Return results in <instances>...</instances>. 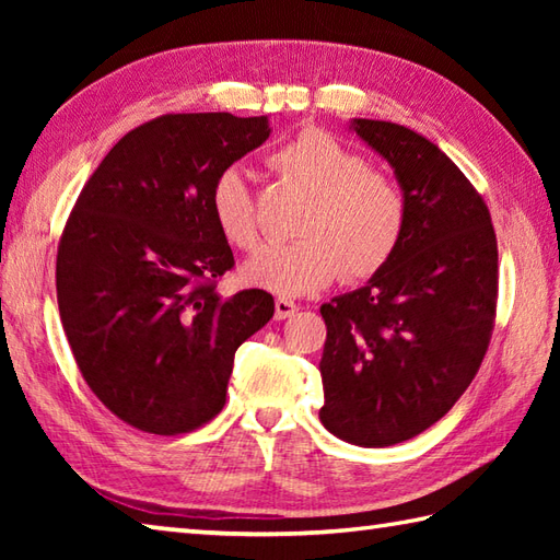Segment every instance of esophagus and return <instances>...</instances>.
<instances>
[{
	"label": "esophagus",
	"mask_w": 560,
	"mask_h": 560,
	"mask_svg": "<svg viewBox=\"0 0 560 560\" xmlns=\"http://www.w3.org/2000/svg\"><path fill=\"white\" fill-rule=\"evenodd\" d=\"M295 313H299V305L289 299H277V303H273V317L277 319H289Z\"/></svg>",
	"instance_id": "esophagus-1"
}]
</instances>
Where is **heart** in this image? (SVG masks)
Listing matches in <instances>:
<instances>
[{
	"mask_svg": "<svg viewBox=\"0 0 560 560\" xmlns=\"http://www.w3.org/2000/svg\"><path fill=\"white\" fill-rule=\"evenodd\" d=\"M271 165L311 197L295 223L299 241L259 249L243 267L249 287L295 299L323 291L339 273L347 283L373 279L397 255L409 201L395 177L368 168L363 153L307 127L271 153ZM209 209L233 247H257V205L241 165H225L213 177Z\"/></svg>",
	"mask_w": 560,
	"mask_h": 560,
	"instance_id": "1",
	"label": "heart"
}]
</instances>
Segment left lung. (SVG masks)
Listing matches in <instances>:
<instances>
[{
    "label": "left lung",
    "instance_id": "8db88e82",
    "mask_svg": "<svg viewBox=\"0 0 560 560\" xmlns=\"http://www.w3.org/2000/svg\"><path fill=\"white\" fill-rule=\"evenodd\" d=\"M353 129L395 168L409 223L383 271L319 307V421L347 443L387 447L443 419L477 375L495 325L498 243L483 197L433 141L363 117Z\"/></svg>",
    "mask_w": 560,
    "mask_h": 560
}]
</instances>
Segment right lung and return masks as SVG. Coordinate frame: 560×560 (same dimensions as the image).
I'll list each match as a JSON object with an SVG mask.
<instances>
[{"instance_id": "add662e5", "label": "right lung", "mask_w": 560, "mask_h": 560, "mask_svg": "<svg viewBox=\"0 0 560 560\" xmlns=\"http://www.w3.org/2000/svg\"><path fill=\"white\" fill-rule=\"evenodd\" d=\"M267 137V117H153L108 151L65 223L55 279L67 341L93 395L137 431L209 423L237 347L273 315L267 291L217 293L235 259L209 209L217 173Z\"/></svg>"}]
</instances>
